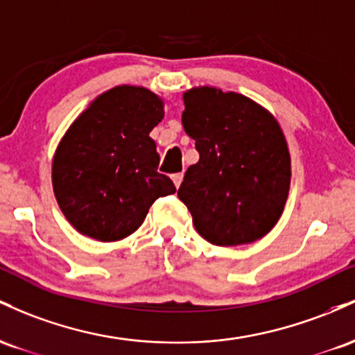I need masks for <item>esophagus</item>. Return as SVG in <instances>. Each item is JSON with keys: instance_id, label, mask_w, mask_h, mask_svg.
Listing matches in <instances>:
<instances>
[{"instance_id": "esophagus-1", "label": "esophagus", "mask_w": 355, "mask_h": 355, "mask_svg": "<svg viewBox=\"0 0 355 355\" xmlns=\"http://www.w3.org/2000/svg\"><path fill=\"white\" fill-rule=\"evenodd\" d=\"M173 182H174V186H176V188H179V186H181V182H182V178H184V174L182 173H176V174H173Z\"/></svg>"}]
</instances>
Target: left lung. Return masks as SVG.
Instances as JSON below:
<instances>
[{"label":"left lung","mask_w":355,"mask_h":355,"mask_svg":"<svg viewBox=\"0 0 355 355\" xmlns=\"http://www.w3.org/2000/svg\"><path fill=\"white\" fill-rule=\"evenodd\" d=\"M182 127L196 141L178 196L194 228L218 246L263 238L288 198L290 153L277 119L236 92L194 87L182 95Z\"/></svg>","instance_id":"8db88e82"}]
</instances>
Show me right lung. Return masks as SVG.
Wrapping results in <instances>:
<instances>
[{
    "label": "right lung",
    "mask_w": 355,
    "mask_h": 355,
    "mask_svg": "<svg viewBox=\"0 0 355 355\" xmlns=\"http://www.w3.org/2000/svg\"><path fill=\"white\" fill-rule=\"evenodd\" d=\"M164 117L154 92L119 85L103 92L73 121L55 150L51 182L57 202L78 233L119 241L146 220L157 198L176 193L157 173L150 130Z\"/></svg>",
    "instance_id": "right-lung-1"
}]
</instances>
